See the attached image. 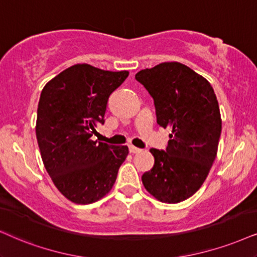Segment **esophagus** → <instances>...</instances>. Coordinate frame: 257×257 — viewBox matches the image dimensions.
<instances>
[{
	"label": "esophagus",
	"mask_w": 257,
	"mask_h": 257,
	"mask_svg": "<svg viewBox=\"0 0 257 257\" xmlns=\"http://www.w3.org/2000/svg\"><path fill=\"white\" fill-rule=\"evenodd\" d=\"M129 152H131L132 154H136V153L141 152V149L138 147H134V146H129Z\"/></svg>",
	"instance_id": "1"
}]
</instances>
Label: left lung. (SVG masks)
Wrapping results in <instances>:
<instances>
[{"instance_id":"left-lung-1","label":"left lung","mask_w":257,"mask_h":257,"mask_svg":"<svg viewBox=\"0 0 257 257\" xmlns=\"http://www.w3.org/2000/svg\"><path fill=\"white\" fill-rule=\"evenodd\" d=\"M135 79L154 99L158 124L172 131L166 151L151 149L154 166L142 183L162 203H180L199 190L216 159L222 119L215 91L175 61L140 71Z\"/></svg>"}]
</instances>
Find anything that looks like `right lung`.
Listing matches in <instances>:
<instances>
[{
  "label": "right lung",
  "mask_w": 257,
  "mask_h": 257,
  "mask_svg": "<svg viewBox=\"0 0 257 257\" xmlns=\"http://www.w3.org/2000/svg\"><path fill=\"white\" fill-rule=\"evenodd\" d=\"M128 74L77 64L41 91L35 133L42 161L58 190L73 203L85 205L104 197L128 155L126 146L92 140L105 122L110 95Z\"/></svg>",
  "instance_id": "right-lung-1"
}]
</instances>
